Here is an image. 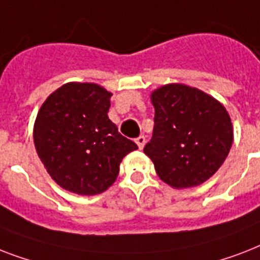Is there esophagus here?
<instances>
[{
    "instance_id": "34e87169",
    "label": "esophagus",
    "mask_w": 260,
    "mask_h": 260,
    "mask_svg": "<svg viewBox=\"0 0 260 260\" xmlns=\"http://www.w3.org/2000/svg\"><path fill=\"white\" fill-rule=\"evenodd\" d=\"M135 142H136V144H138V147L142 150L143 147H144V144H146V138L144 136H139V138L135 139Z\"/></svg>"
}]
</instances>
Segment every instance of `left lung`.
Segmentation results:
<instances>
[{"label": "left lung", "instance_id": "1", "mask_svg": "<svg viewBox=\"0 0 260 260\" xmlns=\"http://www.w3.org/2000/svg\"><path fill=\"white\" fill-rule=\"evenodd\" d=\"M151 101L154 131L144 154L173 187L201 185L228 156L234 142L230 114L213 97L181 83L159 87Z\"/></svg>", "mask_w": 260, "mask_h": 260}]
</instances>
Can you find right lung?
Masks as SVG:
<instances>
[{
	"instance_id": "right-lung-1",
	"label": "right lung",
	"mask_w": 260,
	"mask_h": 260,
	"mask_svg": "<svg viewBox=\"0 0 260 260\" xmlns=\"http://www.w3.org/2000/svg\"><path fill=\"white\" fill-rule=\"evenodd\" d=\"M112 94L95 83H66L39 110L34 129L36 152L59 186L93 196L118 175L122 158L138 150L108 112Z\"/></svg>"
}]
</instances>
